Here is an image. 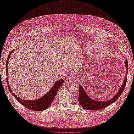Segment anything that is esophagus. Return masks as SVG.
I'll use <instances>...</instances> for the list:
<instances>
[{
	"mask_svg": "<svg viewBox=\"0 0 134 134\" xmlns=\"http://www.w3.org/2000/svg\"><path fill=\"white\" fill-rule=\"evenodd\" d=\"M73 79L74 78H71L70 76H69V77H68V78H66L65 79V82L67 83H70L71 82L72 80H73Z\"/></svg>",
	"mask_w": 134,
	"mask_h": 134,
	"instance_id": "1",
	"label": "esophagus"
}]
</instances>
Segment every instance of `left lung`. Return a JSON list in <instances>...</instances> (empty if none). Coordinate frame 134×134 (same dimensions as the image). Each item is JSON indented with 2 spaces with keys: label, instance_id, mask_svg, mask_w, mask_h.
I'll use <instances>...</instances> for the list:
<instances>
[{
  "label": "left lung",
  "instance_id": "obj_1",
  "mask_svg": "<svg viewBox=\"0 0 134 134\" xmlns=\"http://www.w3.org/2000/svg\"><path fill=\"white\" fill-rule=\"evenodd\" d=\"M125 65L126 72V75L122 82V86L120 87L119 90L114 97L110 99H108L107 100H96L93 99L87 94L82 86L79 84L78 101L81 106L84 109H88V110L98 111L108 106L109 104L115 102L116 100H117L122 93L125 87L126 83L127 74L128 71V62L127 59L125 60Z\"/></svg>",
  "mask_w": 134,
  "mask_h": 134
}]
</instances>
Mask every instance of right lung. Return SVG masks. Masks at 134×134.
I'll list each match as a JSON object with an SVG mask.
<instances>
[{
	"mask_svg": "<svg viewBox=\"0 0 134 134\" xmlns=\"http://www.w3.org/2000/svg\"><path fill=\"white\" fill-rule=\"evenodd\" d=\"M14 50H12L8 56V59L7 60V64H6V70H7V81L8 83V87L9 90L11 92L14 98L17 99V101L22 104L23 106L27 108L28 109H30L31 110L36 111H43L44 109H47L49 107L51 104L52 103V101L54 100L55 97L56 96V93H57L58 90L60 86H62L63 83H64V80L63 79H60L54 83V86L50 89V90L48 91L45 95H44L41 98H39L38 99H35V100H24L21 98H20L19 97H17V95H15L14 93L12 92L11 88L9 86V80L8 79V63L10 57V55L12 52H13Z\"/></svg>",
	"mask_w": 134,
	"mask_h": 134,
	"instance_id": "obj_1",
	"label": "right lung"
}]
</instances>
